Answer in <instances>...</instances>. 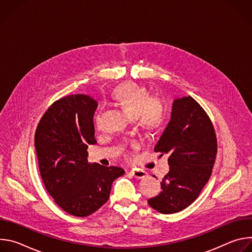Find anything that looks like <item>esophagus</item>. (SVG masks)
<instances>
[{"instance_id": "obj_1", "label": "esophagus", "mask_w": 252, "mask_h": 252, "mask_svg": "<svg viewBox=\"0 0 252 252\" xmlns=\"http://www.w3.org/2000/svg\"><path fill=\"white\" fill-rule=\"evenodd\" d=\"M130 173L135 177V178H138V179H140V178H143V177H146L147 176V171H145V170H141V169H133V170H131L130 171Z\"/></svg>"}]
</instances>
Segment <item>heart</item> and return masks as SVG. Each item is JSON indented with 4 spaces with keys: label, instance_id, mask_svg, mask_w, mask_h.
Returning <instances> with one entry per match:
<instances>
[{
    "label": "heart",
    "instance_id": "obj_1",
    "mask_svg": "<svg viewBox=\"0 0 252 252\" xmlns=\"http://www.w3.org/2000/svg\"><path fill=\"white\" fill-rule=\"evenodd\" d=\"M112 100L130 118L141 131L152 134L163 124L165 104L158 98L151 96L149 90L133 82H126L116 87L110 94ZM99 117L94 115V124L98 126Z\"/></svg>",
    "mask_w": 252,
    "mask_h": 252
}]
</instances>
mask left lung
I'll return each instance as SVG.
<instances>
[{"label": "left lung", "instance_id": "obj_1", "mask_svg": "<svg viewBox=\"0 0 252 252\" xmlns=\"http://www.w3.org/2000/svg\"><path fill=\"white\" fill-rule=\"evenodd\" d=\"M155 152L168 156L169 171L160 183L162 190L148 202L163 214L182 211L208 182L218 154L213 125L190 95L173 100L170 122Z\"/></svg>", "mask_w": 252, "mask_h": 252}]
</instances>
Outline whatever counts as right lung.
<instances>
[{"label":"right lung","mask_w":252,"mask_h":252,"mask_svg":"<svg viewBox=\"0 0 252 252\" xmlns=\"http://www.w3.org/2000/svg\"><path fill=\"white\" fill-rule=\"evenodd\" d=\"M97 103L87 94L56 100L34 133L40 173L47 191L65 212L89 217L110 197L112 185L125 170L88 163V147L94 145L93 118Z\"/></svg>","instance_id":"1"}]
</instances>
